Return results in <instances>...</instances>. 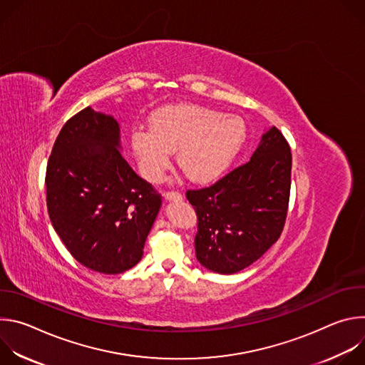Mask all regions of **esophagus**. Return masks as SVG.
Listing matches in <instances>:
<instances>
[{
    "instance_id": "obj_1",
    "label": "esophagus",
    "mask_w": 365,
    "mask_h": 365,
    "mask_svg": "<svg viewBox=\"0 0 365 365\" xmlns=\"http://www.w3.org/2000/svg\"><path fill=\"white\" fill-rule=\"evenodd\" d=\"M165 199L172 202V200H182V195L179 192H166Z\"/></svg>"
}]
</instances>
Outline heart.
Instances as JSON below:
<instances>
[{
	"label": "heart",
	"mask_w": 365,
	"mask_h": 365,
	"mask_svg": "<svg viewBox=\"0 0 365 365\" xmlns=\"http://www.w3.org/2000/svg\"><path fill=\"white\" fill-rule=\"evenodd\" d=\"M245 137L242 118L225 117L196 103H179L155 111L150 130H134L131 145L143 176L150 182L163 179L172 151H176L179 168L192 182L210 183L228 170Z\"/></svg>",
	"instance_id": "heart-1"
}]
</instances>
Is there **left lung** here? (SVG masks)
<instances>
[{
  "label": "left lung",
  "instance_id": "8db88e82",
  "mask_svg": "<svg viewBox=\"0 0 365 365\" xmlns=\"http://www.w3.org/2000/svg\"><path fill=\"white\" fill-rule=\"evenodd\" d=\"M290 173V147L272 127L248 163L210 187L186 192L197 215L195 250L203 267L234 274L279 240L287 215Z\"/></svg>",
  "mask_w": 365,
  "mask_h": 365
}]
</instances>
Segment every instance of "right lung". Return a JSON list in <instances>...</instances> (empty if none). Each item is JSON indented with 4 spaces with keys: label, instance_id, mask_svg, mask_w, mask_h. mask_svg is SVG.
<instances>
[{
    "label": "right lung",
    "instance_id": "1",
    "mask_svg": "<svg viewBox=\"0 0 365 365\" xmlns=\"http://www.w3.org/2000/svg\"><path fill=\"white\" fill-rule=\"evenodd\" d=\"M46 200L68 251L103 274L140 262L162 206V196L123 158L118 121L91 107L63 125L51 148Z\"/></svg>",
    "mask_w": 365,
    "mask_h": 365
}]
</instances>
